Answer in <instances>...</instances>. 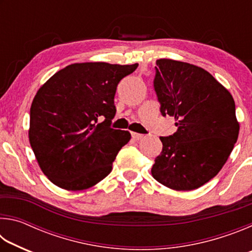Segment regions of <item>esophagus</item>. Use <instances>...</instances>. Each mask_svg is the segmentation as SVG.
I'll return each mask as SVG.
<instances>
[{
    "instance_id": "1",
    "label": "esophagus",
    "mask_w": 252,
    "mask_h": 252,
    "mask_svg": "<svg viewBox=\"0 0 252 252\" xmlns=\"http://www.w3.org/2000/svg\"><path fill=\"white\" fill-rule=\"evenodd\" d=\"M132 138L134 140H141L143 138V134H140V133H135V132H132Z\"/></svg>"
}]
</instances>
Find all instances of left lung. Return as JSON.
Returning <instances> with one entry per match:
<instances>
[{
  "mask_svg": "<svg viewBox=\"0 0 252 252\" xmlns=\"http://www.w3.org/2000/svg\"><path fill=\"white\" fill-rule=\"evenodd\" d=\"M153 87L161 114L174 117L177 131L160 136L152 177L173 190L198 189L218 174L237 142L233 97L202 67L170 59L157 60Z\"/></svg>",
  "mask_w": 252,
  "mask_h": 252,
  "instance_id": "left-lung-1",
  "label": "left lung"
}]
</instances>
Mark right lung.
Returning <instances> with one entry per match:
<instances>
[{
  "mask_svg": "<svg viewBox=\"0 0 252 252\" xmlns=\"http://www.w3.org/2000/svg\"><path fill=\"white\" fill-rule=\"evenodd\" d=\"M131 65L74 63L46 81L30 110L29 139L40 168L62 189H89L108 176L129 131L111 127L114 95Z\"/></svg>",
  "mask_w": 252,
  "mask_h": 252,
  "instance_id": "1",
  "label": "right lung"
}]
</instances>
